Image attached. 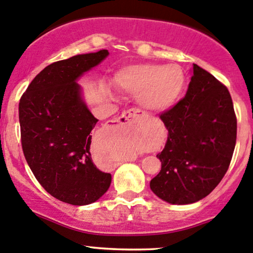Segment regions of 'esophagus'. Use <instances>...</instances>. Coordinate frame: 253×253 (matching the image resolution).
Returning <instances> with one entry per match:
<instances>
[{"mask_svg":"<svg viewBox=\"0 0 253 253\" xmlns=\"http://www.w3.org/2000/svg\"><path fill=\"white\" fill-rule=\"evenodd\" d=\"M137 116H145V114H144L139 109H135V108H132V109L127 110V112H125L124 114H122L120 122H121V124H126V122L133 120V119L137 118Z\"/></svg>","mask_w":253,"mask_h":253,"instance_id":"esophagus-1","label":"esophagus"}]
</instances>
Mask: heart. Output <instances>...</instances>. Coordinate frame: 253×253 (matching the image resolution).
Returning a JSON list of instances; mask_svg holds the SVG:
<instances>
[{"label": "heart", "instance_id": "obj_1", "mask_svg": "<svg viewBox=\"0 0 253 253\" xmlns=\"http://www.w3.org/2000/svg\"><path fill=\"white\" fill-rule=\"evenodd\" d=\"M115 84L129 93H138L144 108L163 112L173 107L184 92L186 77L177 65L140 63L124 68L115 76Z\"/></svg>", "mask_w": 253, "mask_h": 253}]
</instances>
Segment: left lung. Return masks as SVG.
Listing matches in <instances>:
<instances>
[{
	"label": "left lung",
	"mask_w": 253,
	"mask_h": 253,
	"mask_svg": "<svg viewBox=\"0 0 253 253\" xmlns=\"http://www.w3.org/2000/svg\"><path fill=\"white\" fill-rule=\"evenodd\" d=\"M160 118L168 138L150 188L171 204L201 201L220 184L234 152L237 116L228 88L193 65L185 97Z\"/></svg>",
	"instance_id": "left-lung-1"
}]
</instances>
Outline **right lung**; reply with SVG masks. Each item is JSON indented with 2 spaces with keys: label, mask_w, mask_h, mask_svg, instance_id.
Instances as JSON below:
<instances>
[{
  "label": "right lung",
  "mask_w": 253,
  "mask_h": 253,
  "mask_svg": "<svg viewBox=\"0 0 253 253\" xmlns=\"http://www.w3.org/2000/svg\"><path fill=\"white\" fill-rule=\"evenodd\" d=\"M109 55L108 50L77 55L46 66L19 103L21 146L42 187L72 205L96 202L112 175L92 162L91 131L97 119L87 109L77 79Z\"/></svg>",
  "instance_id": "1"
}]
</instances>
